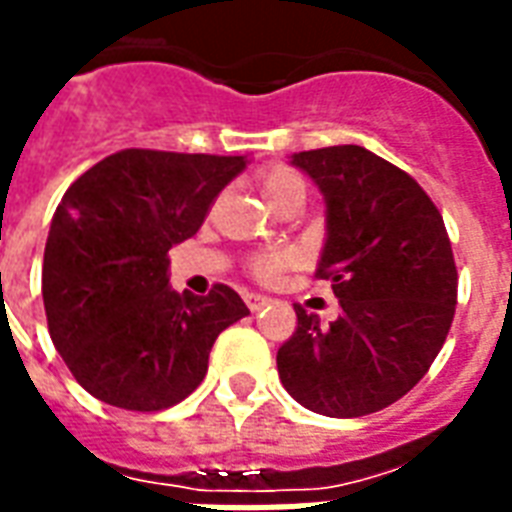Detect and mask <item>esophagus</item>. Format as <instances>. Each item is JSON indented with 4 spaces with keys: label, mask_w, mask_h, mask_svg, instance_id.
I'll use <instances>...</instances> for the list:
<instances>
[{
    "label": "esophagus",
    "mask_w": 512,
    "mask_h": 512,
    "mask_svg": "<svg viewBox=\"0 0 512 512\" xmlns=\"http://www.w3.org/2000/svg\"><path fill=\"white\" fill-rule=\"evenodd\" d=\"M244 301H246V306H249V312H260V309L268 304L266 295H260V293H246Z\"/></svg>",
    "instance_id": "esophagus-1"
}]
</instances>
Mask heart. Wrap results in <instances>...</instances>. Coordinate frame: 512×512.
Here are the masks:
<instances>
[{
    "instance_id": "b5f03b06",
    "label": "heart",
    "mask_w": 512,
    "mask_h": 512,
    "mask_svg": "<svg viewBox=\"0 0 512 512\" xmlns=\"http://www.w3.org/2000/svg\"><path fill=\"white\" fill-rule=\"evenodd\" d=\"M260 192L266 198L268 206H274L276 200L290 198V195H304V181L298 179V173L290 168H271L263 173L260 179ZM282 266V257L266 255L255 260V274L257 276H274Z\"/></svg>"
}]
</instances>
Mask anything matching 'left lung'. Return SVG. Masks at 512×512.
Returning a JSON list of instances; mask_svg holds the SVG:
<instances>
[{"label":"left lung","mask_w":512,"mask_h":512,"mask_svg":"<svg viewBox=\"0 0 512 512\" xmlns=\"http://www.w3.org/2000/svg\"><path fill=\"white\" fill-rule=\"evenodd\" d=\"M325 200L317 276L331 279L333 323L295 309L276 352L285 391L328 418H361L410 393L445 344L458 276L445 222L415 179L363 146L298 151Z\"/></svg>","instance_id":"8db88e82"}]
</instances>
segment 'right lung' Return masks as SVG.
<instances>
[{
  "instance_id": "obj_1",
  "label": "right lung",
  "mask_w": 512,
  "mask_h": 512,
  "mask_svg": "<svg viewBox=\"0 0 512 512\" xmlns=\"http://www.w3.org/2000/svg\"><path fill=\"white\" fill-rule=\"evenodd\" d=\"M246 157L127 149L64 192L45 241L43 304L67 369L94 399L154 412L187 399L249 309L236 290L176 293L168 252L200 230Z\"/></svg>"
}]
</instances>
